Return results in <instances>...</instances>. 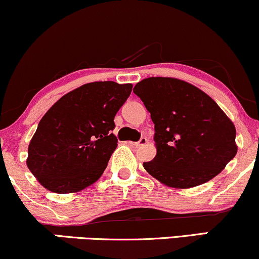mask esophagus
I'll use <instances>...</instances> for the list:
<instances>
[{
	"mask_svg": "<svg viewBox=\"0 0 259 259\" xmlns=\"http://www.w3.org/2000/svg\"><path fill=\"white\" fill-rule=\"evenodd\" d=\"M146 143H148V139H146L145 137H142V138L139 139V142H136V143L130 142V144H131V145H133V146H137V148H138V146H143V145H145Z\"/></svg>",
	"mask_w": 259,
	"mask_h": 259,
	"instance_id": "1",
	"label": "esophagus"
}]
</instances>
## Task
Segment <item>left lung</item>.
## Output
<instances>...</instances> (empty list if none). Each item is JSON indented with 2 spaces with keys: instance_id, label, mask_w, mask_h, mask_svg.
Wrapping results in <instances>:
<instances>
[{
  "instance_id": "obj_1",
  "label": "left lung",
  "mask_w": 259,
  "mask_h": 259,
  "mask_svg": "<svg viewBox=\"0 0 259 259\" xmlns=\"http://www.w3.org/2000/svg\"><path fill=\"white\" fill-rule=\"evenodd\" d=\"M133 92L155 123L157 154L145 170L164 185L190 188L207 183L237 155L234 124L205 92L174 78H148Z\"/></svg>"
}]
</instances>
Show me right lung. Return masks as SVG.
Instances as JSON below:
<instances>
[{
  "label": "right lung",
  "mask_w": 259,
  "mask_h": 259,
  "mask_svg": "<svg viewBox=\"0 0 259 259\" xmlns=\"http://www.w3.org/2000/svg\"><path fill=\"white\" fill-rule=\"evenodd\" d=\"M132 84L96 81L63 96L38 123L28 145L27 167L41 186L71 193L90 186L117 146L114 117Z\"/></svg>",
  "instance_id": "obj_1"
}]
</instances>
